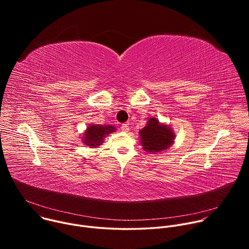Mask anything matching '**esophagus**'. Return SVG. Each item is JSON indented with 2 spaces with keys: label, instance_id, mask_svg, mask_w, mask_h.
<instances>
[{
  "label": "esophagus",
  "instance_id": "1",
  "mask_svg": "<svg viewBox=\"0 0 249 249\" xmlns=\"http://www.w3.org/2000/svg\"><path fill=\"white\" fill-rule=\"evenodd\" d=\"M129 130H130V128H129V126H128L127 124H123V125L121 126V131H122V132L127 133V132H129Z\"/></svg>",
  "mask_w": 249,
  "mask_h": 249
}]
</instances>
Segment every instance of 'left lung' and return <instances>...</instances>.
Segmentation results:
<instances>
[{
	"label": "left lung",
	"instance_id": "obj_1",
	"mask_svg": "<svg viewBox=\"0 0 249 249\" xmlns=\"http://www.w3.org/2000/svg\"><path fill=\"white\" fill-rule=\"evenodd\" d=\"M140 144L148 154H160L174 144L175 133L170 125L161 123L158 118H149L146 126L139 132Z\"/></svg>",
	"mask_w": 249,
	"mask_h": 249
}]
</instances>
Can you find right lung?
Returning a JSON list of instances; mask_svg holds the SVG:
<instances>
[{
  "mask_svg": "<svg viewBox=\"0 0 249 249\" xmlns=\"http://www.w3.org/2000/svg\"><path fill=\"white\" fill-rule=\"evenodd\" d=\"M116 131V127L112 125L89 124L82 134V143L91 149H96L103 143L105 137Z\"/></svg>",
  "mask_w": 249,
  "mask_h": 249,
  "instance_id": "right-lung-1",
  "label": "right lung"
}]
</instances>
